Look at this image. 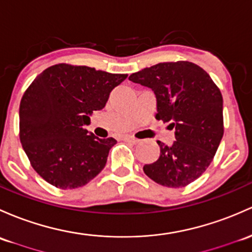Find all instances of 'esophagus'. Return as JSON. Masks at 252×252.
I'll return each mask as SVG.
<instances>
[{
  "label": "esophagus",
  "instance_id": "1",
  "mask_svg": "<svg viewBox=\"0 0 252 252\" xmlns=\"http://www.w3.org/2000/svg\"><path fill=\"white\" fill-rule=\"evenodd\" d=\"M124 140H125V142L132 143V144H137V143H139V139H137V138L132 136H124Z\"/></svg>",
  "mask_w": 252,
  "mask_h": 252
}]
</instances>
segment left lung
<instances>
[{
  "label": "left lung",
  "instance_id": "1",
  "mask_svg": "<svg viewBox=\"0 0 252 252\" xmlns=\"http://www.w3.org/2000/svg\"><path fill=\"white\" fill-rule=\"evenodd\" d=\"M128 79L155 93V118L175 129V142L168 147L158 140L159 158L143 170L159 185L185 188L209 167L222 139L220 89L202 67L189 61L161 62Z\"/></svg>",
  "mask_w": 252,
  "mask_h": 252
}]
</instances>
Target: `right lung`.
<instances>
[{
	"mask_svg": "<svg viewBox=\"0 0 252 252\" xmlns=\"http://www.w3.org/2000/svg\"><path fill=\"white\" fill-rule=\"evenodd\" d=\"M126 78L58 63L26 89L19 108V137L32 168L47 183L62 190L82 188L104 168L116 140L101 139L84 126Z\"/></svg>",
	"mask_w": 252,
	"mask_h": 252,
	"instance_id": "right-lung-1",
	"label": "right lung"
}]
</instances>
